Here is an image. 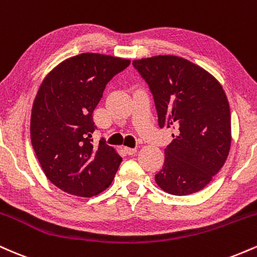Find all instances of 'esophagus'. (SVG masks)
<instances>
[{
    "label": "esophagus",
    "instance_id": "obj_1",
    "mask_svg": "<svg viewBox=\"0 0 257 257\" xmlns=\"http://www.w3.org/2000/svg\"><path fill=\"white\" fill-rule=\"evenodd\" d=\"M124 151L128 153V155H134L137 152V147H124Z\"/></svg>",
    "mask_w": 257,
    "mask_h": 257
}]
</instances>
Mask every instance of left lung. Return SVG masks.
<instances>
[{"label": "left lung", "instance_id": "obj_1", "mask_svg": "<svg viewBox=\"0 0 257 257\" xmlns=\"http://www.w3.org/2000/svg\"><path fill=\"white\" fill-rule=\"evenodd\" d=\"M133 65L149 84L159 126L175 131L156 182L174 196L198 192L223 167L231 149V111L222 85L175 55L144 58Z\"/></svg>", "mask_w": 257, "mask_h": 257}]
</instances>
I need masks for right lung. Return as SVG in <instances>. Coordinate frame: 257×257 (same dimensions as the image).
<instances>
[{"mask_svg": "<svg viewBox=\"0 0 257 257\" xmlns=\"http://www.w3.org/2000/svg\"><path fill=\"white\" fill-rule=\"evenodd\" d=\"M131 64L82 53L55 66L40 85L31 112L30 137L47 179L64 192L93 197L111 185L122 157L104 140L93 146V111L106 84Z\"/></svg>", "mask_w": 257, "mask_h": 257, "instance_id": "add662e5", "label": "right lung"}]
</instances>
